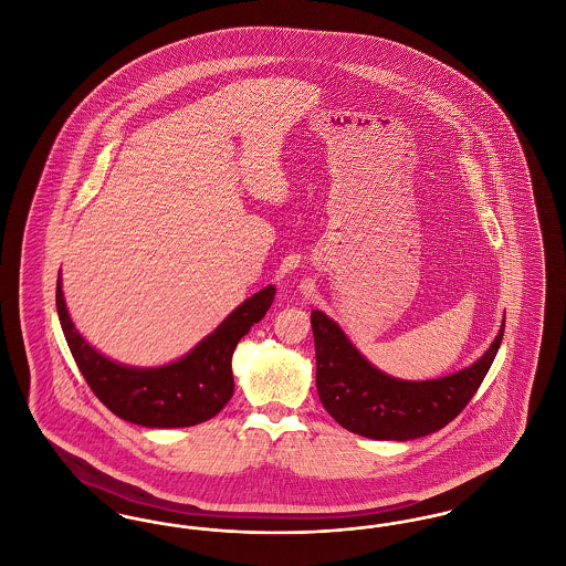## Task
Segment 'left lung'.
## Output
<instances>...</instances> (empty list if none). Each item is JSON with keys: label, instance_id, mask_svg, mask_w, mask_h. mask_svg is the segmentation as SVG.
Masks as SVG:
<instances>
[{"label": "left lung", "instance_id": "obj_1", "mask_svg": "<svg viewBox=\"0 0 566 566\" xmlns=\"http://www.w3.org/2000/svg\"><path fill=\"white\" fill-rule=\"evenodd\" d=\"M312 331L318 397L337 424L369 439L407 441L443 429L473 399L501 348L505 318L473 365L422 381L379 371L321 310L312 312Z\"/></svg>", "mask_w": 566, "mask_h": 566}]
</instances>
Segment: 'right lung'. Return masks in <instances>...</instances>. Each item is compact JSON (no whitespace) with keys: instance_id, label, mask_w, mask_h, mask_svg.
<instances>
[{"instance_id":"add662e5","label":"right lung","mask_w":566,"mask_h":566,"mask_svg":"<svg viewBox=\"0 0 566 566\" xmlns=\"http://www.w3.org/2000/svg\"><path fill=\"white\" fill-rule=\"evenodd\" d=\"M275 286L245 298L214 331L182 358L161 367H132L95 350L72 323L61 273L56 280V314L82 376L95 397L118 418L148 429H182L201 424L233 397L231 356L250 326L273 303Z\"/></svg>"}]
</instances>
